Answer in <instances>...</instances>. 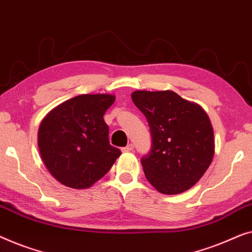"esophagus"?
Segmentation results:
<instances>
[{"instance_id": "esophagus-1", "label": "esophagus", "mask_w": 252, "mask_h": 252, "mask_svg": "<svg viewBox=\"0 0 252 252\" xmlns=\"http://www.w3.org/2000/svg\"><path fill=\"white\" fill-rule=\"evenodd\" d=\"M132 151H133V145L132 144L126 145V147L122 148V152H132Z\"/></svg>"}]
</instances>
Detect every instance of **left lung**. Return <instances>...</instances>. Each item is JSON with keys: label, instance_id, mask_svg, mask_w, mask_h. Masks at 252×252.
Wrapping results in <instances>:
<instances>
[{"label": "left lung", "instance_id": "obj_1", "mask_svg": "<svg viewBox=\"0 0 252 252\" xmlns=\"http://www.w3.org/2000/svg\"><path fill=\"white\" fill-rule=\"evenodd\" d=\"M146 116L152 146L141 158L145 176L162 194H179L201 179L215 154L214 129L204 109L176 92L134 91Z\"/></svg>", "mask_w": 252, "mask_h": 252}]
</instances>
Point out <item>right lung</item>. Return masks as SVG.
Listing matches in <instances>:
<instances>
[{"label": "right lung", "mask_w": 252, "mask_h": 252, "mask_svg": "<svg viewBox=\"0 0 252 252\" xmlns=\"http://www.w3.org/2000/svg\"><path fill=\"white\" fill-rule=\"evenodd\" d=\"M115 101L113 94H81L48 113L38 127V150L60 184L89 189L114 164L121 151L111 146L104 114Z\"/></svg>", "instance_id": "1"}]
</instances>
